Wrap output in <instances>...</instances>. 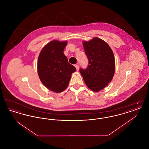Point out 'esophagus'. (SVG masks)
<instances>
[{"label":"esophagus","mask_w":149,"mask_h":149,"mask_svg":"<svg viewBox=\"0 0 149 149\" xmlns=\"http://www.w3.org/2000/svg\"><path fill=\"white\" fill-rule=\"evenodd\" d=\"M75 67L76 68V69H77V70H79V65H78V64H76V65H75Z\"/></svg>","instance_id":"1"}]
</instances>
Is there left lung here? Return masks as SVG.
Instances as JSON below:
<instances>
[{"label": "left lung", "mask_w": 149, "mask_h": 149, "mask_svg": "<svg viewBox=\"0 0 149 149\" xmlns=\"http://www.w3.org/2000/svg\"><path fill=\"white\" fill-rule=\"evenodd\" d=\"M83 46L88 65L84 69L80 68L79 71L87 86L94 92H98L104 88L113 77V53L105 41L97 37L84 41Z\"/></svg>", "instance_id": "1"}]
</instances>
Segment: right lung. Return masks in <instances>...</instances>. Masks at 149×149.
Returning <instances> with one entry per match:
<instances>
[{"label": "right lung", "mask_w": 149, "mask_h": 149, "mask_svg": "<svg viewBox=\"0 0 149 149\" xmlns=\"http://www.w3.org/2000/svg\"><path fill=\"white\" fill-rule=\"evenodd\" d=\"M66 45V41H52L43 48L38 58L40 79L43 85L54 92L64 91L68 86L72 73L76 71L64 54Z\"/></svg>", "instance_id": "1"}]
</instances>
